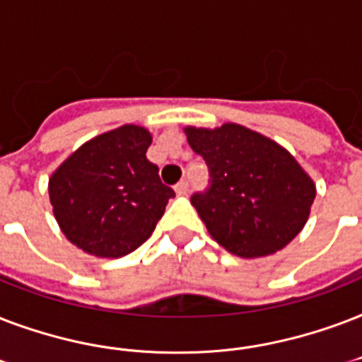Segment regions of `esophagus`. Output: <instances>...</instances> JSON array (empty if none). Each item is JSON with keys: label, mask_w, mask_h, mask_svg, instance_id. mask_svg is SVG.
<instances>
[{"label": "esophagus", "mask_w": 362, "mask_h": 362, "mask_svg": "<svg viewBox=\"0 0 362 362\" xmlns=\"http://www.w3.org/2000/svg\"><path fill=\"white\" fill-rule=\"evenodd\" d=\"M175 192H177L179 196H183L189 192V181L187 179H183V181H179L177 185H175Z\"/></svg>", "instance_id": "obj_1"}]
</instances>
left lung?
I'll return each instance as SVG.
<instances>
[{"label":"left lung","instance_id":"obj_1","mask_svg":"<svg viewBox=\"0 0 362 362\" xmlns=\"http://www.w3.org/2000/svg\"><path fill=\"white\" fill-rule=\"evenodd\" d=\"M209 168V189L190 202L215 242L242 259L283 249L304 228L315 185L279 143L242 124L185 128Z\"/></svg>","mask_w":362,"mask_h":362}]
</instances>
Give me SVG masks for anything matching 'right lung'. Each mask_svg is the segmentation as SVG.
Returning <instances> with one entry per match:
<instances>
[{
  "label": "right lung",
  "instance_id": "right-lung-1",
  "mask_svg": "<svg viewBox=\"0 0 362 362\" xmlns=\"http://www.w3.org/2000/svg\"><path fill=\"white\" fill-rule=\"evenodd\" d=\"M151 141L147 128L120 126L81 145L50 175L60 230L85 253L119 259L136 251L175 196L145 156Z\"/></svg>",
  "mask_w": 362,
  "mask_h": 362
}]
</instances>
